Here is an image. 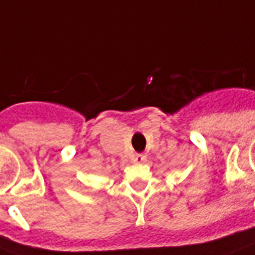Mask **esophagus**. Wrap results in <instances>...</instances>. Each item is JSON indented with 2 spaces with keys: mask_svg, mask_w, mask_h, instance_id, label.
<instances>
[{
  "mask_svg": "<svg viewBox=\"0 0 255 255\" xmlns=\"http://www.w3.org/2000/svg\"><path fill=\"white\" fill-rule=\"evenodd\" d=\"M136 163H144L147 160V156H145L144 153H136L135 158H133Z\"/></svg>",
  "mask_w": 255,
  "mask_h": 255,
  "instance_id": "34e87169",
  "label": "esophagus"
}]
</instances>
